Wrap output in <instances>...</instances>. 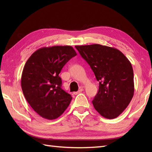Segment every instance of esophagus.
<instances>
[{
	"instance_id": "34e87169",
	"label": "esophagus",
	"mask_w": 152,
	"mask_h": 152,
	"mask_svg": "<svg viewBox=\"0 0 152 152\" xmlns=\"http://www.w3.org/2000/svg\"><path fill=\"white\" fill-rule=\"evenodd\" d=\"M84 89H83V88H82V87H80V88L79 89V90L77 92H74V93H73V94H75V95H77V94H79V93H80L81 92L83 91Z\"/></svg>"
}]
</instances>
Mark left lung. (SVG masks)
Here are the masks:
<instances>
[{"mask_svg":"<svg viewBox=\"0 0 152 152\" xmlns=\"http://www.w3.org/2000/svg\"><path fill=\"white\" fill-rule=\"evenodd\" d=\"M99 82L93 104L106 118L117 117L134 95V73L129 60L121 51L100 44L76 45Z\"/></svg>","mask_w":152,"mask_h":152,"instance_id":"8db88e82","label":"left lung"}]
</instances>
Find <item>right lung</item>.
I'll return each instance as SVG.
<instances>
[{
    "label": "right lung",
    "instance_id": "right-lung-1",
    "mask_svg": "<svg viewBox=\"0 0 152 152\" xmlns=\"http://www.w3.org/2000/svg\"><path fill=\"white\" fill-rule=\"evenodd\" d=\"M76 55L70 45H55L39 49L26 62L21 75L22 91L27 102L40 117L56 119L70 104L72 97L61 89L59 74Z\"/></svg>",
    "mask_w": 152,
    "mask_h": 152
}]
</instances>
